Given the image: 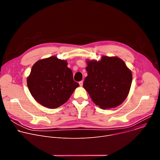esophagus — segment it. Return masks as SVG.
Instances as JSON below:
<instances>
[{"label": "esophagus", "instance_id": "esophagus-1", "mask_svg": "<svg viewBox=\"0 0 160 160\" xmlns=\"http://www.w3.org/2000/svg\"><path fill=\"white\" fill-rule=\"evenodd\" d=\"M79 84H80V86L82 87L83 85V81H80L79 82Z\"/></svg>", "mask_w": 160, "mask_h": 160}]
</instances>
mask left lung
Instances as JSON below:
<instances>
[{
    "instance_id": "left-lung-1",
    "label": "left lung",
    "mask_w": 160,
    "mask_h": 160,
    "mask_svg": "<svg viewBox=\"0 0 160 160\" xmlns=\"http://www.w3.org/2000/svg\"><path fill=\"white\" fill-rule=\"evenodd\" d=\"M87 77L83 86L92 101L101 109L120 105L127 98L132 74L118 57L102 56L99 61H87Z\"/></svg>"
}]
</instances>
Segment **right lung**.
<instances>
[{"instance_id": "right-lung-1", "label": "right lung", "mask_w": 160, "mask_h": 160, "mask_svg": "<svg viewBox=\"0 0 160 160\" xmlns=\"http://www.w3.org/2000/svg\"><path fill=\"white\" fill-rule=\"evenodd\" d=\"M65 60L55 56L37 61L27 78V85L33 98L50 109L58 108L69 99L79 86Z\"/></svg>"}]
</instances>
